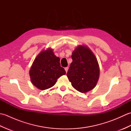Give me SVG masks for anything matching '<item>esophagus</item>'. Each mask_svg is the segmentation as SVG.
Listing matches in <instances>:
<instances>
[{
    "label": "esophagus",
    "instance_id": "1",
    "mask_svg": "<svg viewBox=\"0 0 131 131\" xmlns=\"http://www.w3.org/2000/svg\"><path fill=\"white\" fill-rule=\"evenodd\" d=\"M65 71H66V73H67V72H68V67H66V68H65Z\"/></svg>",
    "mask_w": 131,
    "mask_h": 131
}]
</instances>
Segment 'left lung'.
<instances>
[{
    "instance_id": "left-lung-1",
    "label": "left lung",
    "mask_w": 131,
    "mask_h": 131,
    "mask_svg": "<svg viewBox=\"0 0 131 131\" xmlns=\"http://www.w3.org/2000/svg\"><path fill=\"white\" fill-rule=\"evenodd\" d=\"M73 62L67 77L73 87L81 93H86L96 87L100 75L98 61L91 50L79 46L71 55Z\"/></svg>"
}]
</instances>
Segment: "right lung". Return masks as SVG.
<instances>
[{"label": "right lung", "instance_id": "right-lung-1", "mask_svg": "<svg viewBox=\"0 0 131 131\" xmlns=\"http://www.w3.org/2000/svg\"><path fill=\"white\" fill-rule=\"evenodd\" d=\"M60 61L52 49L43 50L35 58L29 71L32 84L40 90L53 87L57 79L66 74Z\"/></svg>", "mask_w": 131, "mask_h": 131}]
</instances>
